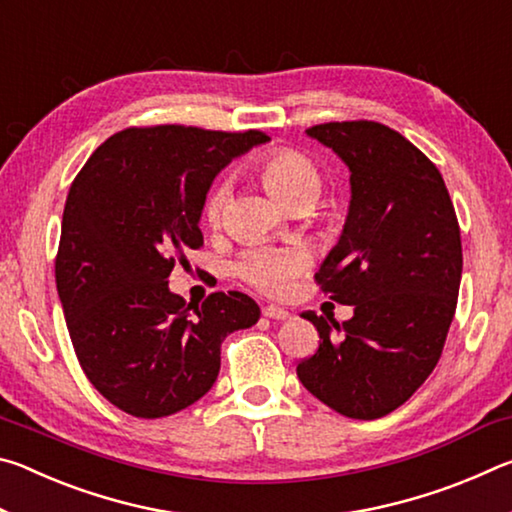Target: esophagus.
<instances>
[{"label":"esophagus","instance_id":"obj_1","mask_svg":"<svg viewBox=\"0 0 512 512\" xmlns=\"http://www.w3.org/2000/svg\"><path fill=\"white\" fill-rule=\"evenodd\" d=\"M262 314H264L266 318H273V320H287V318L291 316L287 309L275 307V305H268V307H264V309H262Z\"/></svg>","mask_w":512,"mask_h":512}]
</instances>
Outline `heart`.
Returning <instances> with one entry per match:
<instances>
[{
	"label": "heart",
	"mask_w": 512,
	"mask_h": 512,
	"mask_svg": "<svg viewBox=\"0 0 512 512\" xmlns=\"http://www.w3.org/2000/svg\"><path fill=\"white\" fill-rule=\"evenodd\" d=\"M253 171L268 192L289 207H307L323 192V171L307 153L291 146H273L262 151L253 160ZM225 203H228V187L214 185L203 203L205 221L210 225L219 223ZM309 262V253L300 246L277 248L259 244L241 253L235 273L250 287L268 296H282L289 291L293 277L305 271Z\"/></svg>",
	"instance_id": "obj_1"
}]
</instances>
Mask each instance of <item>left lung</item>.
I'll list each match as a JSON object with an SVG mask.
<instances>
[{
    "label": "left lung",
    "mask_w": 512,
    "mask_h": 512,
    "mask_svg": "<svg viewBox=\"0 0 512 512\" xmlns=\"http://www.w3.org/2000/svg\"><path fill=\"white\" fill-rule=\"evenodd\" d=\"M307 133L350 167L348 221L314 277L354 316L332 329L314 311L300 314L320 341L296 372L345 418H384L443 354L461 287V228L436 164L393 128L357 119Z\"/></svg>",
    "instance_id": "obj_1"
}]
</instances>
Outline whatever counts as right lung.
I'll list each match as a JSON object with an SVG mask.
<instances>
[{"instance_id": "right-lung-1", "label": "right lung", "mask_w": 512, "mask_h": 512, "mask_svg": "<svg viewBox=\"0 0 512 512\" xmlns=\"http://www.w3.org/2000/svg\"><path fill=\"white\" fill-rule=\"evenodd\" d=\"M266 140L262 131L131 126L69 187L56 289L85 377L124 413L155 420L201 400L225 336L259 320L257 302L239 291L210 293L192 314L169 275L203 246L198 221L216 173Z\"/></svg>"}]
</instances>
